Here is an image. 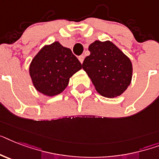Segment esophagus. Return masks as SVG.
Instances as JSON below:
<instances>
[{"instance_id": "1", "label": "esophagus", "mask_w": 159, "mask_h": 159, "mask_svg": "<svg viewBox=\"0 0 159 159\" xmlns=\"http://www.w3.org/2000/svg\"><path fill=\"white\" fill-rule=\"evenodd\" d=\"M84 56H80V57H79V60H80V61L81 62V64L83 63V61H84Z\"/></svg>"}]
</instances>
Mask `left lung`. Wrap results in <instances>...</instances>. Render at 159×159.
I'll use <instances>...</instances> for the list:
<instances>
[{
  "mask_svg": "<svg viewBox=\"0 0 159 159\" xmlns=\"http://www.w3.org/2000/svg\"><path fill=\"white\" fill-rule=\"evenodd\" d=\"M89 50L90 55L85 57L82 66L96 90L109 98L121 95L132 80L130 59L111 41L96 40Z\"/></svg>",
  "mask_w": 159,
  "mask_h": 159,
  "instance_id": "8db88e82",
  "label": "left lung"
}]
</instances>
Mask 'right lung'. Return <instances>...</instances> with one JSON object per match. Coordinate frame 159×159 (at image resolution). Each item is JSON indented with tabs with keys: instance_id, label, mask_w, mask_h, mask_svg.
Instances as JSON below:
<instances>
[{
	"instance_id": "add662e5",
	"label": "right lung",
	"mask_w": 159,
	"mask_h": 159,
	"mask_svg": "<svg viewBox=\"0 0 159 159\" xmlns=\"http://www.w3.org/2000/svg\"><path fill=\"white\" fill-rule=\"evenodd\" d=\"M82 68L80 61L59 42L46 45L35 55L29 72L37 91L48 97L61 93L69 80Z\"/></svg>"
}]
</instances>
